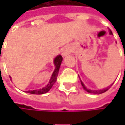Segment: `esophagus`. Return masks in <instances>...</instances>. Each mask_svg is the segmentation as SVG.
Masks as SVG:
<instances>
[{
    "label": "esophagus",
    "instance_id": "obj_1",
    "mask_svg": "<svg viewBox=\"0 0 125 125\" xmlns=\"http://www.w3.org/2000/svg\"><path fill=\"white\" fill-rule=\"evenodd\" d=\"M70 49L68 48H64V49L62 51V55L63 56H66L70 53Z\"/></svg>",
    "mask_w": 125,
    "mask_h": 125
}]
</instances>
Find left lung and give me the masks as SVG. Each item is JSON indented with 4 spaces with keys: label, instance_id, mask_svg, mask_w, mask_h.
Wrapping results in <instances>:
<instances>
[{
    "label": "left lung",
    "instance_id": "left-lung-1",
    "mask_svg": "<svg viewBox=\"0 0 125 125\" xmlns=\"http://www.w3.org/2000/svg\"><path fill=\"white\" fill-rule=\"evenodd\" d=\"M109 34L110 35H112V32L111 31V30H109ZM80 82H81V84H82V86L84 88V90H85V91H87V93H93V94H101V93H105L106 91H107L111 86L113 84H112L111 85H109V86H108V87H106V88H104V89H102V90H90V89H88L87 87H85V85H84V83L82 82V80H80Z\"/></svg>",
    "mask_w": 125,
    "mask_h": 125
}]
</instances>
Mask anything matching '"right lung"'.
I'll use <instances>...</instances> for the list:
<instances>
[{
    "instance_id": "add662e5",
    "label": "right lung",
    "mask_w": 125,
    "mask_h": 125,
    "mask_svg": "<svg viewBox=\"0 0 125 125\" xmlns=\"http://www.w3.org/2000/svg\"><path fill=\"white\" fill-rule=\"evenodd\" d=\"M63 58L61 55H59L57 56L54 60H53V63H54V66H55V69L51 77V79L49 80V83L48 84L45 86V87H42L41 89H39V90H28V91H26L27 93H31V94H37V95H41V94H44V93H46L47 92H48L51 87H53V85H54V83H56V79H57V76H58V74H59V68H60V66H61V63L62 62ZM11 80V77H10Z\"/></svg>"
}]
</instances>
